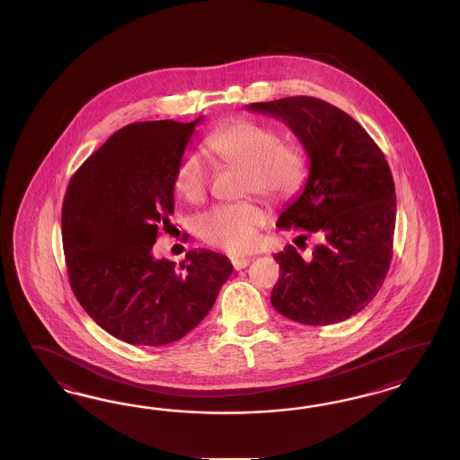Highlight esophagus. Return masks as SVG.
Segmentation results:
<instances>
[{"mask_svg":"<svg viewBox=\"0 0 460 460\" xmlns=\"http://www.w3.org/2000/svg\"><path fill=\"white\" fill-rule=\"evenodd\" d=\"M231 263L234 266V270H243V268H246V266L250 265L251 258H246V256H241V258H231Z\"/></svg>","mask_w":460,"mask_h":460,"instance_id":"esophagus-1","label":"esophagus"}]
</instances>
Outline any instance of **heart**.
<instances>
[{
    "label": "heart",
    "instance_id": "1",
    "mask_svg": "<svg viewBox=\"0 0 460 460\" xmlns=\"http://www.w3.org/2000/svg\"><path fill=\"white\" fill-rule=\"evenodd\" d=\"M206 146L216 165L243 170L241 189L244 194L254 192L270 200H287L305 187V146L295 139H281V133L273 126L236 118L209 133ZM209 181L210 168L200 155H181L172 179L177 197L189 204H199L208 195ZM265 221L263 209L246 200L204 212L195 221V231L202 241L216 248L244 252L254 246L258 229Z\"/></svg>",
    "mask_w": 460,
    "mask_h": 460
}]
</instances>
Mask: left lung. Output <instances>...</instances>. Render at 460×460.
I'll return each instance as SVG.
<instances>
[{
  "label": "left lung",
  "mask_w": 460,
  "mask_h": 460,
  "mask_svg": "<svg viewBox=\"0 0 460 460\" xmlns=\"http://www.w3.org/2000/svg\"><path fill=\"white\" fill-rule=\"evenodd\" d=\"M251 111L283 119L305 146L310 175L281 212L279 229H302L319 244L302 256H275L271 304L306 325H329L361 312L379 292L393 256L396 194L390 165L375 139L348 112L322 99L293 96L252 102Z\"/></svg>",
  "instance_id": "obj_1"
}]
</instances>
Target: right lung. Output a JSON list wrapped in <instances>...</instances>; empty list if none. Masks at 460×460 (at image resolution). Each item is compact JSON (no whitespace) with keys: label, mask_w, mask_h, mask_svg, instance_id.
I'll use <instances>...</instances> for the list:
<instances>
[{"label":"right lung","mask_w":460,"mask_h":460,"mask_svg":"<svg viewBox=\"0 0 460 460\" xmlns=\"http://www.w3.org/2000/svg\"><path fill=\"white\" fill-rule=\"evenodd\" d=\"M200 118L131 123L72 175L62 204L70 287L89 317L135 346L189 334L233 273L229 260L189 251L181 270L152 248L173 214V172Z\"/></svg>","instance_id":"right-lung-1"}]
</instances>
